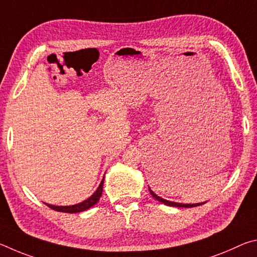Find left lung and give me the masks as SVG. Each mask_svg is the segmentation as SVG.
Listing matches in <instances>:
<instances>
[{"label": "left lung", "instance_id": "obj_1", "mask_svg": "<svg viewBox=\"0 0 257 257\" xmlns=\"http://www.w3.org/2000/svg\"><path fill=\"white\" fill-rule=\"evenodd\" d=\"M150 189V193L152 196H153L156 201H159L161 203L165 204V205H169V206H177V207H194V206H198V205H202V204L204 203H197V204H182V203H176V202H170V201H167V199H164L162 197L158 196V195L154 194V191L152 190L151 188Z\"/></svg>", "mask_w": 257, "mask_h": 257}]
</instances>
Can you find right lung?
Masks as SVG:
<instances>
[{
	"label": "right lung",
	"mask_w": 257,
	"mask_h": 257,
	"mask_svg": "<svg viewBox=\"0 0 257 257\" xmlns=\"http://www.w3.org/2000/svg\"><path fill=\"white\" fill-rule=\"evenodd\" d=\"M103 184H104V178L99 184L98 188L96 189V191L90 196L89 198H87L86 201L81 202L79 204H76V205H70V206H55V205H51V204H46L47 206L52 210L58 211V212H64V213H79L82 211L88 210L89 207H92L93 205H95L98 201L99 197L102 196V191H103Z\"/></svg>",
	"instance_id": "1"
}]
</instances>
